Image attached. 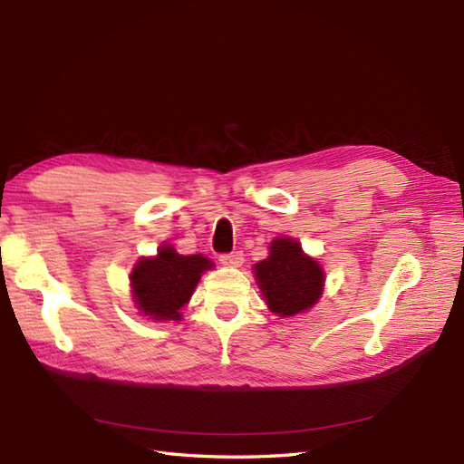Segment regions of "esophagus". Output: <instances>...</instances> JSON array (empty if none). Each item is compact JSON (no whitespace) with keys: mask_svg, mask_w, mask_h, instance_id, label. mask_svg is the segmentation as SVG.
<instances>
[{"mask_svg":"<svg viewBox=\"0 0 464 464\" xmlns=\"http://www.w3.org/2000/svg\"><path fill=\"white\" fill-rule=\"evenodd\" d=\"M219 261L227 267H239L243 263V253L241 251H231V253H223L219 255Z\"/></svg>","mask_w":464,"mask_h":464,"instance_id":"1","label":"esophagus"}]
</instances>
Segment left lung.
Here are the masks:
<instances>
[{
	"mask_svg": "<svg viewBox=\"0 0 464 464\" xmlns=\"http://www.w3.org/2000/svg\"><path fill=\"white\" fill-rule=\"evenodd\" d=\"M255 277L269 309L281 317H293L317 303L324 275L297 241L275 239L269 259L255 265Z\"/></svg>",
	"mask_w": 464,
	"mask_h": 464,
	"instance_id": "left-lung-1",
	"label": "left lung"
}]
</instances>
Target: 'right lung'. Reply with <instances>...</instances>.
I'll return each instance as SVG.
<instances>
[{"label":"right lung","instance_id":"1","mask_svg":"<svg viewBox=\"0 0 464 464\" xmlns=\"http://www.w3.org/2000/svg\"><path fill=\"white\" fill-rule=\"evenodd\" d=\"M213 263L203 255H179L163 245L153 259H141L131 273L135 304L155 321H179L201 273Z\"/></svg>","mask_w":464,"mask_h":464}]
</instances>
